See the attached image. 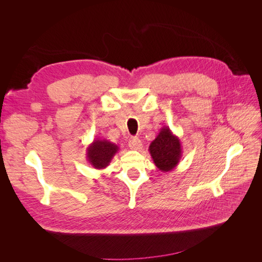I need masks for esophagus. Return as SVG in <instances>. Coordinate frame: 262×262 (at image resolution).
I'll return each instance as SVG.
<instances>
[{"mask_svg":"<svg viewBox=\"0 0 262 262\" xmlns=\"http://www.w3.org/2000/svg\"><path fill=\"white\" fill-rule=\"evenodd\" d=\"M129 146L132 149H141L142 148V141L137 137H133L129 140Z\"/></svg>","mask_w":262,"mask_h":262,"instance_id":"34e87169","label":"esophagus"}]
</instances>
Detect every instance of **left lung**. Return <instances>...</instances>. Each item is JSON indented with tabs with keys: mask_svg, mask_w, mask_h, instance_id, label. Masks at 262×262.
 Here are the masks:
<instances>
[{
	"mask_svg": "<svg viewBox=\"0 0 262 262\" xmlns=\"http://www.w3.org/2000/svg\"><path fill=\"white\" fill-rule=\"evenodd\" d=\"M148 152L156 167L167 172L176 168L179 164L182 146L179 138L171 132L169 126H163L155 140L149 144Z\"/></svg>",
	"mask_w": 262,
	"mask_h": 262,
	"instance_id": "1",
	"label": "left lung"
}]
</instances>
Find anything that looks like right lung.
<instances>
[{
	"label": "right lung",
	"mask_w": 262,
	"mask_h": 262,
	"mask_svg": "<svg viewBox=\"0 0 262 262\" xmlns=\"http://www.w3.org/2000/svg\"><path fill=\"white\" fill-rule=\"evenodd\" d=\"M119 146L106 139H95L86 148V160L95 169H104L118 153Z\"/></svg>",
	"instance_id": "obj_1"
}]
</instances>
